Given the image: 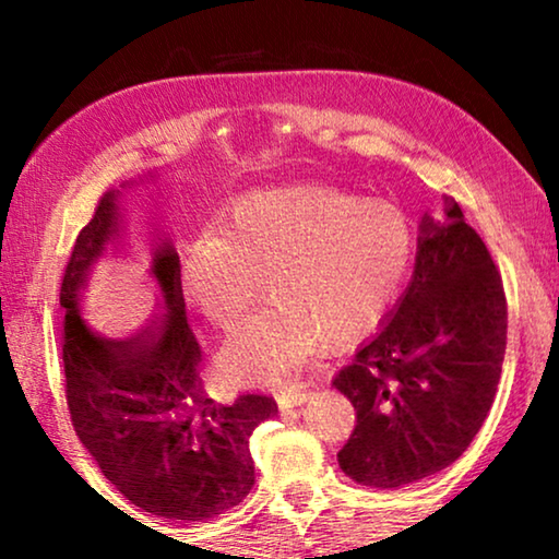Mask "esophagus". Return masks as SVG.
I'll return each mask as SVG.
<instances>
[{"mask_svg": "<svg viewBox=\"0 0 559 559\" xmlns=\"http://www.w3.org/2000/svg\"><path fill=\"white\" fill-rule=\"evenodd\" d=\"M310 392H300V389H285V392H277V407L285 412V409H293V407H300L302 402H308Z\"/></svg>", "mask_w": 559, "mask_h": 559, "instance_id": "34e87169", "label": "esophagus"}]
</instances>
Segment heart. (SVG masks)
Returning a JSON list of instances; mask_svg holds the SVG:
<instances>
[{"instance_id": "obj_1", "label": "heart", "mask_w": 559, "mask_h": 559, "mask_svg": "<svg viewBox=\"0 0 559 559\" xmlns=\"http://www.w3.org/2000/svg\"><path fill=\"white\" fill-rule=\"evenodd\" d=\"M412 236L400 213L333 188H289L236 203L218 234L180 254L188 310L234 333L262 297L272 308L221 350L236 384H272L323 348L356 346L379 328L407 274Z\"/></svg>"}]
</instances>
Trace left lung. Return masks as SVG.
<instances>
[{"mask_svg":"<svg viewBox=\"0 0 559 559\" xmlns=\"http://www.w3.org/2000/svg\"><path fill=\"white\" fill-rule=\"evenodd\" d=\"M423 218L415 272L392 318L333 386L356 409L338 453L356 484L400 488L463 455L491 409L507 354V295L486 243L448 201Z\"/></svg>","mask_w":559,"mask_h":559,"instance_id":"obj_1","label":"left lung"}]
</instances>
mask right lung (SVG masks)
I'll return each mask as SVG.
<instances>
[{
    "mask_svg": "<svg viewBox=\"0 0 559 559\" xmlns=\"http://www.w3.org/2000/svg\"><path fill=\"white\" fill-rule=\"evenodd\" d=\"M117 195L109 190L81 228L60 285L68 412L124 499L163 519L205 522L247 499L254 486L249 438L277 404L264 394L218 404L203 392L201 346L188 328L170 241L159 243L150 266L157 287L150 323L109 338L81 318L91 266L119 231Z\"/></svg>",
    "mask_w": 559,
    "mask_h": 559,
    "instance_id": "1",
    "label": "right lung"
}]
</instances>
